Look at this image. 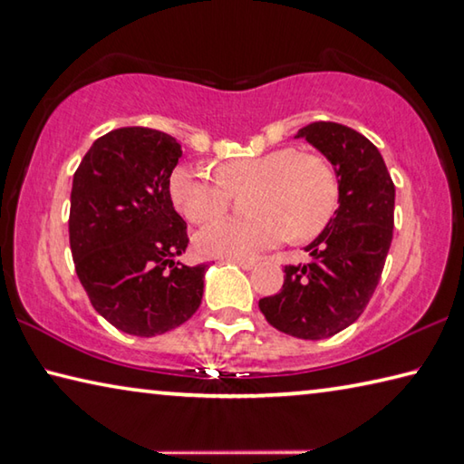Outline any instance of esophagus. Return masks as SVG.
<instances>
[{"instance_id":"1","label":"esophagus","mask_w":464,"mask_h":464,"mask_svg":"<svg viewBox=\"0 0 464 464\" xmlns=\"http://www.w3.org/2000/svg\"><path fill=\"white\" fill-rule=\"evenodd\" d=\"M229 262L237 264V266H241L244 270H252L256 266L254 260H246V258H229Z\"/></svg>"}]
</instances>
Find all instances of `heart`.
Wrapping results in <instances>:
<instances>
[{
	"mask_svg": "<svg viewBox=\"0 0 464 464\" xmlns=\"http://www.w3.org/2000/svg\"><path fill=\"white\" fill-rule=\"evenodd\" d=\"M217 178L192 167H178L169 178L171 200L189 223H206L227 210L229 192L252 188L247 220H215L196 233L204 256L252 258L289 235L310 239L333 218L338 204L336 175L324 159L276 149L217 165Z\"/></svg>",
	"mask_w": 464,
	"mask_h": 464,
	"instance_id": "heart-1",
	"label": "heart"
}]
</instances>
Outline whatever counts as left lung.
<instances>
[{"label":"left lung","mask_w":464,"mask_h":464,"mask_svg":"<svg viewBox=\"0 0 464 464\" xmlns=\"http://www.w3.org/2000/svg\"><path fill=\"white\" fill-rule=\"evenodd\" d=\"M304 138L334 169L338 208L304 249L312 260L285 266L276 295L260 299L270 326L304 341H320L351 326L376 291L394 229V183L370 140L347 126L315 121Z\"/></svg>","instance_id":"obj_1"}]
</instances>
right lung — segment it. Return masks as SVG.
Wrapping results in <instances>:
<instances>
[{
    "instance_id": "obj_1",
    "label": "right lung",
    "mask_w": 464,
    "mask_h": 464,
    "mask_svg": "<svg viewBox=\"0 0 464 464\" xmlns=\"http://www.w3.org/2000/svg\"><path fill=\"white\" fill-rule=\"evenodd\" d=\"M181 154L165 131L120 128L94 140L73 173L76 275L94 310L126 334H163L200 307L206 264L178 260L188 233L169 194Z\"/></svg>"
}]
</instances>
